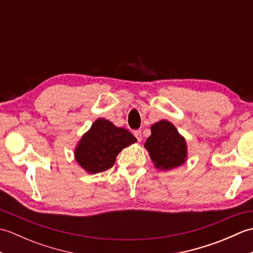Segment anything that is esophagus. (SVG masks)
Returning <instances> with one entry per match:
<instances>
[{
    "label": "esophagus",
    "instance_id": "1",
    "mask_svg": "<svg viewBox=\"0 0 253 253\" xmlns=\"http://www.w3.org/2000/svg\"><path fill=\"white\" fill-rule=\"evenodd\" d=\"M133 135H135V137L137 138L138 141H141V139H142L141 130H135V131H133Z\"/></svg>",
    "mask_w": 253,
    "mask_h": 253
}]
</instances>
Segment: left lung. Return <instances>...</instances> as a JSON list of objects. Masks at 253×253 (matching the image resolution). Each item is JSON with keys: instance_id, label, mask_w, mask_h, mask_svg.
Instances as JSON below:
<instances>
[{"instance_id": "1", "label": "left lung", "mask_w": 253, "mask_h": 253, "mask_svg": "<svg viewBox=\"0 0 253 253\" xmlns=\"http://www.w3.org/2000/svg\"><path fill=\"white\" fill-rule=\"evenodd\" d=\"M144 147L148 149L155 168L160 169L177 168L185 162L187 157L185 139L168 121H160L152 125L151 136L147 139Z\"/></svg>"}]
</instances>
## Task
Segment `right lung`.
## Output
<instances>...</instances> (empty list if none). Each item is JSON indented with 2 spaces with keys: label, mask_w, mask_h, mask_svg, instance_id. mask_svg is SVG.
<instances>
[{
  "label": "right lung",
  "mask_w": 253,
  "mask_h": 253,
  "mask_svg": "<svg viewBox=\"0 0 253 253\" xmlns=\"http://www.w3.org/2000/svg\"><path fill=\"white\" fill-rule=\"evenodd\" d=\"M136 141L130 131L114 126L104 118H99L82 138L75 157L88 173H100L114 165L122 149Z\"/></svg>",
  "instance_id": "right-lung-1"
}]
</instances>
